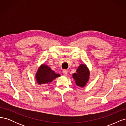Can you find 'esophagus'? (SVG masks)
I'll list each match as a JSON object with an SVG mask.
<instances>
[{"label": "esophagus", "instance_id": "obj_1", "mask_svg": "<svg viewBox=\"0 0 126 126\" xmlns=\"http://www.w3.org/2000/svg\"><path fill=\"white\" fill-rule=\"evenodd\" d=\"M63 74L64 75H67V71L66 70H63Z\"/></svg>", "mask_w": 126, "mask_h": 126}]
</instances>
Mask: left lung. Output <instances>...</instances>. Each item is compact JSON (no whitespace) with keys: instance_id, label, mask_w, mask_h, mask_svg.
Listing matches in <instances>:
<instances>
[{"instance_id":"left-lung-1","label":"left lung","mask_w":126,"mask_h":126,"mask_svg":"<svg viewBox=\"0 0 126 126\" xmlns=\"http://www.w3.org/2000/svg\"><path fill=\"white\" fill-rule=\"evenodd\" d=\"M90 72L85 64H81L76 71V73L72 75L73 78L75 80L76 85L83 87L86 86V83L88 81Z\"/></svg>"}]
</instances>
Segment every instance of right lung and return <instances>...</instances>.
I'll list each match as a JSON object with an SVG mask.
<instances>
[{
  "instance_id": "right-lung-1",
  "label": "right lung",
  "mask_w": 126,
  "mask_h": 126,
  "mask_svg": "<svg viewBox=\"0 0 126 126\" xmlns=\"http://www.w3.org/2000/svg\"><path fill=\"white\" fill-rule=\"evenodd\" d=\"M59 74H56L46 64H43L39 68L36 75V80L39 85L51 82L53 80L59 77Z\"/></svg>"
}]
</instances>
